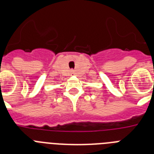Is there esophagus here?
Segmentation results:
<instances>
[{"mask_svg":"<svg viewBox=\"0 0 154 154\" xmlns=\"http://www.w3.org/2000/svg\"><path fill=\"white\" fill-rule=\"evenodd\" d=\"M71 73H72H72H74V71L71 70Z\"/></svg>","mask_w":154,"mask_h":154,"instance_id":"1","label":"esophagus"}]
</instances>
